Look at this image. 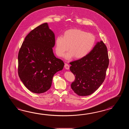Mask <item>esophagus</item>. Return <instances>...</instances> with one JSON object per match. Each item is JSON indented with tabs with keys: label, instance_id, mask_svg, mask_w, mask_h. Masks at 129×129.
Wrapping results in <instances>:
<instances>
[{
	"label": "esophagus",
	"instance_id": "obj_1",
	"mask_svg": "<svg viewBox=\"0 0 129 129\" xmlns=\"http://www.w3.org/2000/svg\"><path fill=\"white\" fill-rule=\"evenodd\" d=\"M64 67L66 70H69L70 68V67H69V65L68 63H65L64 64Z\"/></svg>",
	"mask_w": 129,
	"mask_h": 129
}]
</instances>
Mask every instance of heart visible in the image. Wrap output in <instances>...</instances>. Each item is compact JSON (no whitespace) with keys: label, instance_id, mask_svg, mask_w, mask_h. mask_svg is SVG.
I'll list each match as a JSON object with an SVG mask.
<instances>
[{"label":"heart","instance_id":"1","mask_svg":"<svg viewBox=\"0 0 129 129\" xmlns=\"http://www.w3.org/2000/svg\"><path fill=\"white\" fill-rule=\"evenodd\" d=\"M95 42V37L92 34L84 31L71 28L66 30L63 36L55 39V51L57 55L62 57L66 51L70 50L64 58L70 59L74 56L77 58H84L92 49Z\"/></svg>","mask_w":129,"mask_h":129}]
</instances>
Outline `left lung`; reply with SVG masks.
I'll return each mask as SVG.
<instances>
[{"instance_id": "1", "label": "left lung", "mask_w": 129, "mask_h": 129, "mask_svg": "<svg viewBox=\"0 0 129 129\" xmlns=\"http://www.w3.org/2000/svg\"><path fill=\"white\" fill-rule=\"evenodd\" d=\"M70 63V71L75 76L72 89L79 96L90 95L105 79L109 65L107 47L102 41L97 42L88 55Z\"/></svg>"}]
</instances>
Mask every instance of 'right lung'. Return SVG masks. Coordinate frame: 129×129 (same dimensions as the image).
Wrapping results in <instances>:
<instances>
[{
	"label": "right lung",
	"mask_w": 129,
	"mask_h": 129,
	"mask_svg": "<svg viewBox=\"0 0 129 129\" xmlns=\"http://www.w3.org/2000/svg\"><path fill=\"white\" fill-rule=\"evenodd\" d=\"M55 41L54 34L48 23H44L26 36L20 49L18 75L25 86L33 93L48 90L54 75L63 69V61L53 52Z\"/></svg>",
	"instance_id": "1"
}]
</instances>
